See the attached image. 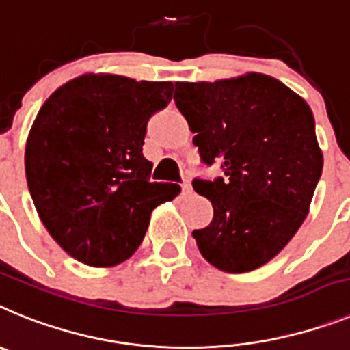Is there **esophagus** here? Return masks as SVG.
<instances>
[{
	"mask_svg": "<svg viewBox=\"0 0 350 350\" xmlns=\"http://www.w3.org/2000/svg\"><path fill=\"white\" fill-rule=\"evenodd\" d=\"M181 188H183L185 196H188V193H192V185H190V181H188V179H185L183 183H181Z\"/></svg>",
	"mask_w": 350,
	"mask_h": 350,
	"instance_id": "esophagus-1",
	"label": "esophagus"
}]
</instances>
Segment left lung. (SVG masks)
I'll return each mask as SVG.
<instances>
[{
	"label": "left lung",
	"instance_id": "1",
	"mask_svg": "<svg viewBox=\"0 0 350 350\" xmlns=\"http://www.w3.org/2000/svg\"><path fill=\"white\" fill-rule=\"evenodd\" d=\"M174 102L202 163L224 171L192 181L213 204L211 224L192 232L197 247L221 271L257 269L301 227L321 179L312 109L264 74L176 83Z\"/></svg>",
	"mask_w": 350,
	"mask_h": 350
}]
</instances>
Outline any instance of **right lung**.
Returning a JSON list of instances; mask_svg holds the SVG:
<instances>
[{"instance_id":"add662e5","label":"right lung","mask_w":350,"mask_h":350,"mask_svg":"<svg viewBox=\"0 0 350 350\" xmlns=\"http://www.w3.org/2000/svg\"><path fill=\"white\" fill-rule=\"evenodd\" d=\"M172 83L111 74L72 79L45 100L26 142V179L42 224L68 255L93 267L137 250L158 204L181 187L151 181L148 121Z\"/></svg>"}]
</instances>
